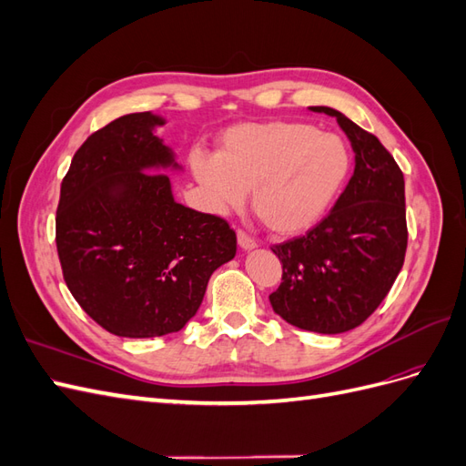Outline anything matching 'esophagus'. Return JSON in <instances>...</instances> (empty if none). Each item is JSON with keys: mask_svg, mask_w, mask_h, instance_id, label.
<instances>
[{"mask_svg": "<svg viewBox=\"0 0 466 466\" xmlns=\"http://www.w3.org/2000/svg\"><path fill=\"white\" fill-rule=\"evenodd\" d=\"M237 241H238V247H241L243 250H252L257 247V241L252 238L248 233H245L243 229L237 231Z\"/></svg>", "mask_w": 466, "mask_h": 466, "instance_id": "obj_1", "label": "esophagus"}]
</instances>
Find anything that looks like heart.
I'll use <instances>...</instances> for the list:
<instances>
[{
    "label": "heart",
    "instance_id": "heart-1",
    "mask_svg": "<svg viewBox=\"0 0 466 466\" xmlns=\"http://www.w3.org/2000/svg\"><path fill=\"white\" fill-rule=\"evenodd\" d=\"M194 178L218 211L250 206L278 235L309 231L329 214L351 168L344 139L305 122L237 124L218 155L194 151Z\"/></svg>",
    "mask_w": 466,
    "mask_h": 466
}]
</instances>
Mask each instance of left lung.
I'll use <instances>...</instances> for the list:
<instances>
[{"instance_id": "1", "label": "left lung", "mask_w": 466, "mask_h": 466, "mask_svg": "<svg viewBox=\"0 0 466 466\" xmlns=\"http://www.w3.org/2000/svg\"><path fill=\"white\" fill-rule=\"evenodd\" d=\"M311 110L340 124L356 168L327 218L303 237L272 247L284 274L270 303L293 327L340 334L375 311L404 264V177L373 134L334 108Z\"/></svg>"}]
</instances>
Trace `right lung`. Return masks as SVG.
<instances>
[{
	"label": "right lung",
	"mask_w": 466,
	"mask_h": 466,
	"mask_svg": "<svg viewBox=\"0 0 466 466\" xmlns=\"http://www.w3.org/2000/svg\"><path fill=\"white\" fill-rule=\"evenodd\" d=\"M165 120L134 112L91 134L62 180L56 247L67 289L96 324L124 338L178 332L209 276L237 252L223 218L175 202L161 168H178L153 134Z\"/></svg>",
	"instance_id": "right-lung-1"
}]
</instances>
